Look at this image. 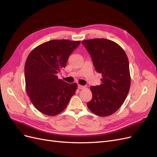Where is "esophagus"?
Segmentation results:
<instances>
[{"label": "esophagus", "mask_w": 157, "mask_h": 157, "mask_svg": "<svg viewBox=\"0 0 157 157\" xmlns=\"http://www.w3.org/2000/svg\"><path fill=\"white\" fill-rule=\"evenodd\" d=\"M84 88H85V86H82V85H80V84L78 85V89H84Z\"/></svg>", "instance_id": "obj_1"}]
</instances>
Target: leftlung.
Listing matches in <instances>:
<instances>
[{
	"instance_id": "1",
	"label": "left lung",
	"mask_w": 157,
	"mask_h": 157,
	"mask_svg": "<svg viewBox=\"0 0 157 157\" xmlns=\"http://www.w3.org/2000/svg\"><path fill=\"white\" fill-rule=\"evenodd\" d=\"M82 43L96 71L102 75L101 84L90 87L92 98L87 106L95 115L109 116L122 106L129 92L131 78L128 57L119 45L110 40L94 39Z\"/></svg>"
}]
</instances>
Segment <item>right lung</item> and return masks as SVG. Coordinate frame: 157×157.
Instances as JSON below:
<instances>
[{"label":"right lung","mask_w":157,"mask_h":157,"mask_svg":"<svg viewBox=\"0 0 157 157\" xmlns=\"http://www.w3.org/2000/svg\"><path fill=\"white\" fill-rule=\"evenodd\" d=\"M80 40H52L38 46L28 56L25 64L27 96L36 109L55 116L67 107L77 84H68L57 76L65 67L69 56Z\"/></svg>","instance_id":"1"}]
</instances>
